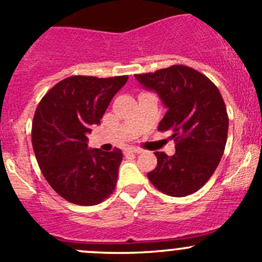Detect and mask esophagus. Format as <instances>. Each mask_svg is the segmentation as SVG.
<instances>
[{
    "mask_svg": "<svg viewBox=\"0 0 262 262\" xmlns=\"http://www.w3.org/2000/svg\"><path fill=\"white\" fill-rule=\"evenodd\" d=\"M141 149L139 148H126L124 149V154H136V153H141Z\"/></svg>",
    "mask_w": 262,
    "mask_h": 262,
    "instance_id": "34e87169",
    "label": "esophagus"
}]
</instances>
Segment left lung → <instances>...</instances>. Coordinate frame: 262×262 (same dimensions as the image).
<instances>
[{"label": "left lung", "mask_w": 262, "mask_h": 262, "mask_svg": "<svg viewBox=\"0 0 262 262\" xmlns=\"http://www.w3.org/2000/svg\"><path fill=\"white\" fill-rule=\"evenodd\" d=\"M135 78L158 94L167 108L158 129L170 131L176 143L173 156L156 151L158 163L149 180L167 195L195 193L215 172L228 139L229 118L220 91L204 74L185 66Z\"/></svg>", "instance_id": "1"}]
</instances>
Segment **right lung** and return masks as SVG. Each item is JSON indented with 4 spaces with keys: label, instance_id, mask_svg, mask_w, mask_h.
<instances>
[{
    "label": "right lung",
    "instance_id": "right-lung-1",
    "mask_svg": "<svg viewBox=\"0 0 262 262\" xmlns=\"http://www.w3.org/2000/svg\"><path fill=\"white\" fill-rule=\"evenodd\" d=\"M128 76H72L39 101L32 124V145L42 173L66 201L94 206L116 189L121 149H87V135L100 124L113 96Z\"/></svg>",
    "mask_w": 262,
    "mask_h": 262
}]
</instances>
